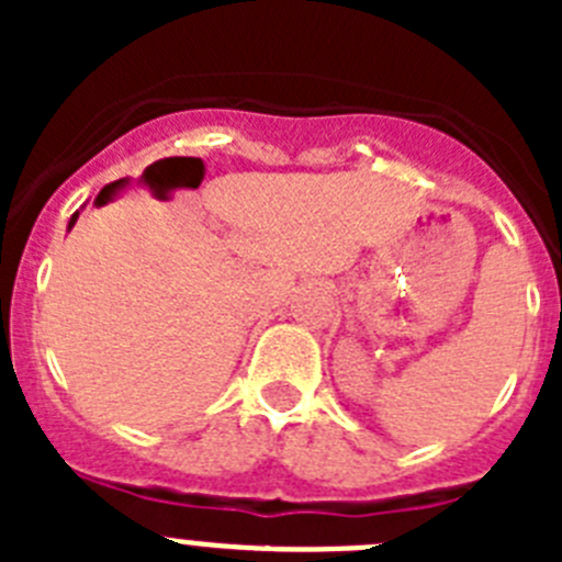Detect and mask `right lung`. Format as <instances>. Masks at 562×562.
I'll use <instances>...</instances> for the list:
<instances>
[{
    "mask_svg": "<svg viewBox=\"0 0 562 562\" xmlns=\"http://www.w3.org/2000/svg\"><path fill=\"white\" fill-rule=\"evenodd\" d=\"M76 220H78V213H72V220H69V227H67V231H72V225H76Z\"/></svg>",
    "mask_w": 562,
    "mask_h": 562,
    "instance_id": "add662e5",
    "label": "right lung"
}]
</instances>
